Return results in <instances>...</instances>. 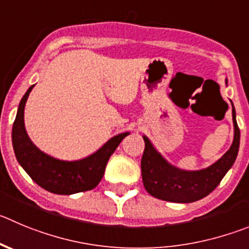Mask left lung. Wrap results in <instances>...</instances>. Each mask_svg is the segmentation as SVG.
<instances>
[{
    "mask_svg": "<svg viewBox=\"0 0 249 249\" xmlns=\"http://www.w3.org/2000/svg\"><path fill=\"white\" fill-rule=\"evenodd\" d=\"M234 136L230 150L224 156L200 171H183L169 164L157 152L146 136L145 151L141 159L143 187L148 194L172 203H193L210 194L234 163L240 147V129L236 122V110L232 104Z\"/></svg>",
    "mask_w": 249,
    "mask_h": 249,
    "instance_id": "8db88e82",
    "label": "left lung"
}]
</instances>
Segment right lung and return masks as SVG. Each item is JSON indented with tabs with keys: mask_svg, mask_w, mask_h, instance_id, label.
Listing matches in <instances>:
<instances>
[{
	"mask_svg": "<svg viewBox=\"0 0 249 249\" xmlns=\"http://www.w3.org/2000/svg\"><path fill=\"white\" fill-rule=\"evenodd\" d=\"M25 92L18 107L12 127V143L17 161L38 185L54 194L70 195L96 188L103 178L109 157L129 132L111 138L97 152L78 161H61L39 150L27 135L24 107L30 90Z\"/></svg>",
	"mask_w": 249,
	"mask_h": 249,
	"instance_id": "1",
	"label": "right lung"
}]
</instances>
